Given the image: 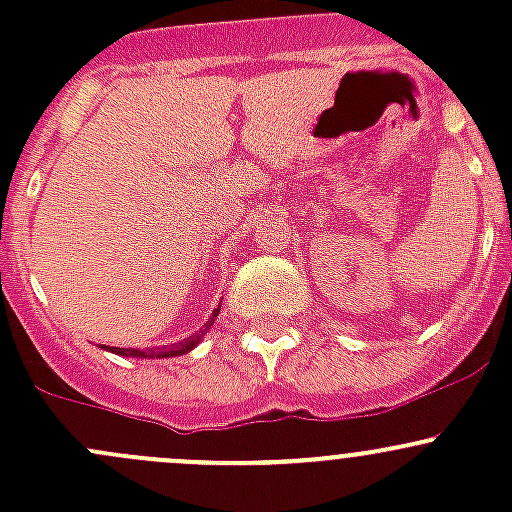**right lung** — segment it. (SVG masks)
Segmentation results:
<instances>
[{
  "label": "right lung",
  "mask_w": 512,
  "mask_h": 512,
  "mask_svg": "<svg viewBox=\"0 0 512 512\" xmlns=\"http://www.w3.org/2000/svg\"><path fill=\"white\" fill-rule=\"evenodd\" d=\"M218 312L220 309H215L213 312V317L208 319V324H205L203 329H200L198 334H195V337H188L185 339V342H180V344H175V347H170V349H165V352H141V349H121V347H108L111 349L113 354H121V356H178V354H185V352H190V349L195 347V344L200 342V337H203L205 332H208L210 327H213V322H215V317H218Z\"/></svg>",
  "instance_id": "right-lung-1"
}]
</instances>
